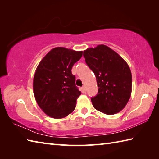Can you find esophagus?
<instances>
[{"label":"esophagus","mask_w":159,"mask_h":159,"mask_svg":"<svg viewBox=\"0 0 159 159\" xmlns=\"http://www.w3.org/2000/svg\"><path fill=\"white\" fill-rule=\"evenodd\" d=\"M81 92H82L83 93H86V89H85V87H81Z\"/></svg>","instance_id":"obj_1"}]
</instances>
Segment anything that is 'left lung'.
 <instances>
[{
    "mask_svg": "<svg viewBox=\"0 0 159 159\" xmlns=\"http://www.w3.org/2000/svg\"><path fill=\"white\" fill-rule=\"evenodd\" d=\"M85 62L96 78L97 95L91 98L93 107L107 115L119 113L132 92V74L127 63L109 47L101 44L83 51Z\"/></svg>",
    "mask_w": 159,
    "mask_h": 159,
    "instance_id": "left-lung-1",
    "label": "left lung"
}]
</instances>
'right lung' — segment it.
Segmentation results:
<instances>
[{"label":"right lung","instance_id":"obj_1","mask_svg":"<svg viewBox=\"0 0 159 159\" xmlns=\"http://www.w3.org/2000/svg\"><path fill=\"white\" fill-rule=\"evenodd\" d=\"M83 51L57 47L43 57L33 78V93L39 107L47 116L56 119L65 117L75 109L81 94L72 74L74 64Z\"/></svg>","mask_w":159,"mask_h":159}]
</instances>
